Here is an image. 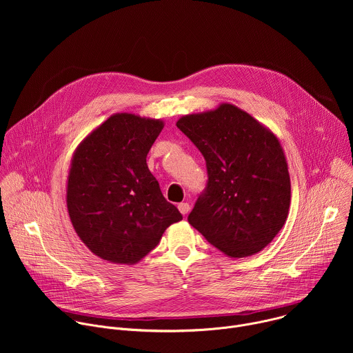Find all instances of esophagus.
Listing matches in <instances>:
<instances>
[{
    "label": "esophagus",
    "mask_w": 353,
    "mask_h": 353,
    "mask_svg": "<svg viewBox=\"0 0 353 353\" xmlns=\"http://www.w3.org/2000/svg\"><path fill=\"white\" fill-rule=\"evenodd\" d=\"M177 208H179V211H180L183 215H187V214L190 212V204H187V203H181V204H179V205H177Z\"/></svg>",
    "instance_id": "esophagus-1"
}]
</instances>
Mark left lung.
<instances>
[{"mask_svg": "<svg viewBox=\"0 0 353 353\" xmlns=\"http://www.w3.org/2000/svg\"><path fill=\"white\" fill-rule=\"evenodd\" d=\"M176 125L204 155L208 170L190 225L232 259L259 253L289 214L290 177L279 139L232 103L183 116Z\"/></svg>", "mask_w": 353, "mask_h": 353, "instance_id": "left-lung-1", "label": "left lung"}]
</instances>
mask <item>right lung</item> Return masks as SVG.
Instances as JSON below:
<instances>
[{
  "mask_svg": "<svg viewBox=\"0 0 353 353\" xmlns=\"http://www.w3.org/2000/svg\"><path fill=\"white\" fill-rule=\"evenodd\" d=\"M163 127L161 119L116 113L74 150L67 210L77 234L99 259L137 264L183 219L146 165Z\"/></svg>",
  "mask_w": 353,
  "mask_h": 353,
  "instance_id": "add662e5",
  "label": "right lung"
}]
</instances>
